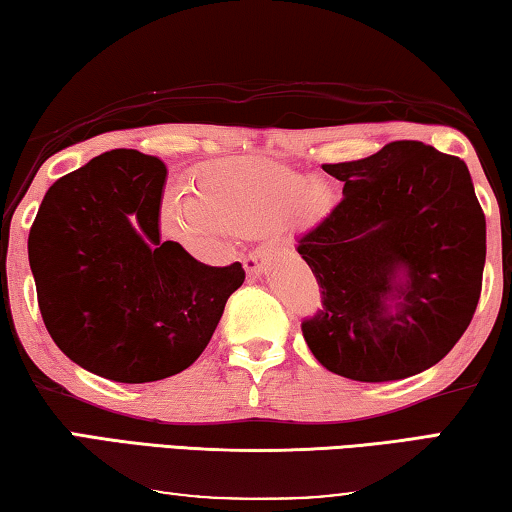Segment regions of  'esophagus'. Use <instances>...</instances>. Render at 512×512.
Listing matches in <instances>:
<instances>
[{"label": "esophagus", "instance_id": "1", "mask_svg": "<svg viewBox=\"0 0 512 512\" xmlns=\"http://www.w3.org/2000/svg\"><path fill=\"white\" fill-rule=\"evenodd\" d=\"M265 261H267L265 249H256V251H249V254L242 258V265H245V270L249 274H256V272H261V267H263Z\"/></svg>", "mask_w": 512, "mask_h": 512}]
</instances>
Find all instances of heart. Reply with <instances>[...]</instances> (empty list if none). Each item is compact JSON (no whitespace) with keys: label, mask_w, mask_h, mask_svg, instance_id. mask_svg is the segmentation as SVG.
<instances>
[{"label":"heart","mask_w":512,"mask_h":512,"mask_svg":"<svg viewBox=\"0 0 512 512\" xmlns=\"http://www.w3.org/2000/svg\"><path fill=\"white\" fill-rule=\"evenodd\" d=\"M199 193L171 190L162 201V229L190 247H210L229 233H272L290 217H316L332 201L325 180L265 160L206 169Z\"/></svg>","instance_id":"b5f03b06"}]
</instances>
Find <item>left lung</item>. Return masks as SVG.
<instances>
[{
    "label": "left lung",
    "mask_w": 512,
    "mask_h": 512,
    "mask_svg": "<svg viewBox=\"0 0 512 512\" xmlns=\"http://www.w3.org/2000/svg\"><path fill=\"white\" fill-rule=\"evenodd\" d=\"M343 199L297 238L322 297L302 322L322 366L357 382L403 380L442 361L474 318L485 215L467 164L421 141L322 164Z\"/></svg>",
    "instance_id": "obj_1"
}]
</instances>
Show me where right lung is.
I'll return each instance as SVG.
<instances>
[{"mask_svg": "<svg viewBox=\"0 0 512 512\" xmlns=\"http://www.w3.org/2000/svg\"><path fill=\"white\" fill-rule=\"evenodd\" d=\"M167 167L132 148L59 178L29 231L38 306L68 359L125 384L192 366L210 343L240 263L210 267L162 240Z\"/></svg>", "mask_w": 512, "mask_h": 512, "instance_id": "obj_1", "label": "right lung"}]
</instances>
